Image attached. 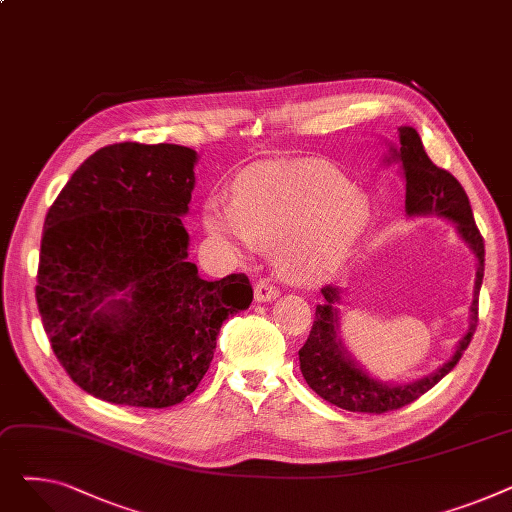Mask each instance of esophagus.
Returning a JSON list of instances; mask_svg holds the SVG:
<instances>
[{
    "label": "esophagus",
    "instance_id": "1",
    "mask_svg": "<svg viewBox=\"0 0 512 512\" xmlns=\"http://www.w3.org/2000/svg\"><path fill=\"white\" fill-rule=\"evenodd\" d=\"M280 294L278 286H274L270 280H261L255 284V301L257 303H265V301H272Z\"/></svg>",
    "mask_w": 512,
    "mask_h": 512
}]
</instances>
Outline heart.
<instances>
[{
	"label": "heart",
	"instance_id": "1",
	"mask_svg": "<svg viewBox=\"0 0 512 512\" xmlns=\"http://www.w3.org/2000/svg\"><path fill=\"white\" fill-rule=\"evenodd\" d=\"M205 232L228 251L274 247L278 274L301 286L330 280L369 222V205L324 161H263L242 172L232 201L209 197Z\"/></svg>",
	"mask_w": 512,
	"mask_h": 512
}]
</instances>
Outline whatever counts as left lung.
Segmentation results:
<instances>
[{
  "instance_id": "left-lung-1",
  "label": "left lung",
  "mask_w": 512,
  "mask_h": 512,
  "mask_svg": "<svg viewBox=\"0 0 512 512\" xmlns=\"http://www.w3.org/2000/svg\"><path fill=\"white\" fill-rule=\"evenodd\" d=\"M400 130V147L394 149V157L400 161L402 176L407 182V199L405 207L409 215L438 213L444 218L456 222V230L467 240L477 257V280H475V299L471 305V328L467 336L456 348L454 357L436 369L432 375H425L407 386H388L378 380L369 378L342 351V344L336 338L338 313L332 307L340 299V290L336 286H324L321 292L326 297V305H317L315 321L309 332L307 342L299 351L301 371L309 388L332 405L353 411V413H373L382 415L411 405L421 394L432 390L454 365L461 361L463 353L477 330L479 321V288L483 280V261H486V247L483 236L473 220V211L469 197L461 182L456 180L448 170L438 168L427 157L421 137L415 128L402 126Z\"/></svg>"
}]
</instances>
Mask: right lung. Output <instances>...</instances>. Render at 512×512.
<instances>
[{
	"label": "right lung",
	"mask_w": 512,
	"mask_h": 512,
	"mask_svg": "<svg viewBox=\"0 0 512 512\" xmlns=\"http://www.w3.org/2000/svg\"><path fill=\"white\" fill-rule=\"evenodd\" d=\"M195 161L182 145H107L47 211L43 328L70 380L105 402L178 405L201 384L224 321L253 301L245 274L209 282L186 259Z\"/></svg>",
	"instance_id": "right-lung-1"
}]
</instances>
